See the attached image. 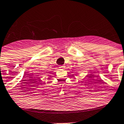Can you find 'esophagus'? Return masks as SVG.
<instances>
[{
  "instance_id": "esophagus-1",
  "label": "esophagus",
  "mask_w": 124,
  "mask_h": 124,
  "mask_svg": "<svg viewBox=\"0 0 124 124\" xmlns=\"http://www.w3.org/2000/svg\"><path fill=\"white\" fill-rule=\"evenodd\" d=\"M59 68L60 69H65V66H64L63 65H60V66H59Z\"/></svg>"
}]
</instances>
